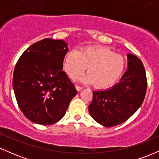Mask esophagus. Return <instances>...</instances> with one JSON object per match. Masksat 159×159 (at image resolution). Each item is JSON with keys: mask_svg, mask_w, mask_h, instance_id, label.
I'll use <instances>...</instances> for the list:
<instances>
[{"mask_svg": "<svg viewBox=\"0 0 159 159\" xmlns=\"http://www.w3.org/2000/svg\"><path fill=\"white\" fill-rule=\"evenodd\" d=\"M75 89L78 91H81L82 90V87H80V86H78V85H75Z\"/></svg>", "mask_w": 159, "mask_h": 159, "instance_id": "obj_1", "label": "esophagus"}]
</instances>
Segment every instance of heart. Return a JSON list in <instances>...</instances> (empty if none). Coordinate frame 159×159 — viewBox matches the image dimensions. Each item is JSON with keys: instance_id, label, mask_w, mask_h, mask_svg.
I'll return each instance as SVG.
<instances>
[{"instance_id": "heart-1", "label": "heart", "mask_w": 159, "mask_h": 159, "mask_svg": "<svg viewBox=\"0 0 159 159\" xmlns=\"http://www.w3.org/2000/svg\"><path fill=\"white\" fill-rule=\"evenodd\" d=\"M63 66L72 79H75L87 67L88 74L81 78V81L105 89L118 81L125 69V61L123 56L105 47H87L78 52H67Z\"/></svg>"}]
</instances>
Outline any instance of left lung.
<instances>
[{"instance_id": "8db88e82", "label": "left lung", "mask_w": 159, "mask_h": 159, "mask_svg": "<svg viewBox=\"0 0 159 159\" xmlns=\"http://www.w3.org/2000/svg\"><path fill=\"white\" fill-rule=\"evenodd\" d=\"M128 69L118 84L105 90L93 92L89 112L103 126L112 127L124 123L143 103L147 80L143 63L128 54Z\"/></svg>"}]
</instances>
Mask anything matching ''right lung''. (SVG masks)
Returning <instances> with one entry per match:
<instances>
[{
	"instance_id": "add662e5",
	"label": "right lung",
	"mask_w": 159,
	"mask_h": 159,
	"mask_svg": "<svg viewBox=\"0 0 159 159\" xmlns=\"http://www.w3.org/2000/svg\"><path fill=\"white\" fill-rule=\"evenodd\" d=\"M68 51L63 40L46 38L28 47L16 63L12 78L16 101L33 123L48 125L58 122L77 93L62 70Z\"/></svg>"
}]
</instances>
